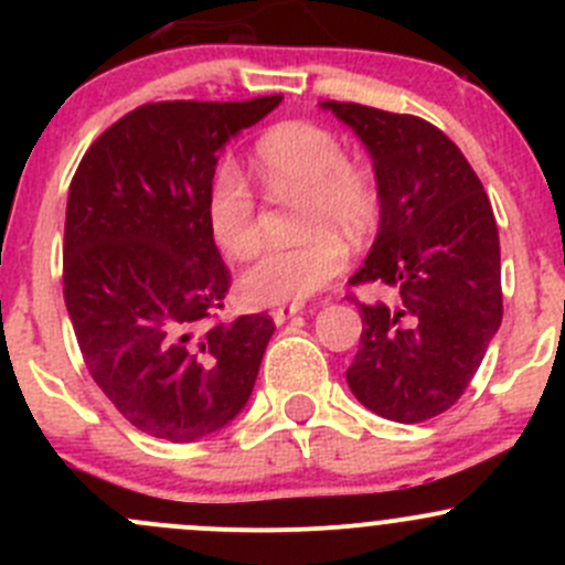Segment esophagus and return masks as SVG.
Returning <instances> with one entry per match:
<instances>
[{"label": "esophagus", "mask_w": 565, "mask_h": 565, "mask_svg": "<svg viewBox=\"0 0 565 565\" xmlns=\"http://www.w3.org/2000/svg\"><path fill=\"white\" fill-rule=\"evenodd\" d=\"M300 306H281V309H273V322L276 324H284L287 319H292L295 315H300Z\"/></svg>", "instance_id": "1"}]
</instances>
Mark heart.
Instances as JSON below:
<instances>
[{
  "instance_id": "obj_1",
  "label": "heart",
  "mask_w": 565,
  "mask_h": 565,
  "mask_svg": "<svg viewBox=\"0 0 565 565\" xmlns=\"http://www.w3.org/2000/svg\"><path fill=\"white\" fill-rule=\"evenodd\" d=\"M270 191L306 193L298 246H267L241 276L250 306H298L315 298L347 267V246L335 232L361 241L374 230L380 193L372 174L352 167L335 134L315 122H284L267 130L254 150ZM207 226L226 254L246 256L259 241L256 199L232 163L215 169L207 191Z\"/></svg>"
}]
</instances>
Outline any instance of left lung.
Instances as JSON below:
<instances>
[{"instance_id":"8db88e82","label":"left lung","mask_w":565,"mask_h":565,"mask_svg":"<svg viewBox=\"0 0 565 565\" xmlns=\"http://www.w3.org/2000/svg\"><path fill=\"white\" fill-rule=\"evenodd\" d=\"M319 106L355 130L377 180V237L350 281L398 292L393 309L358 303L363 333L347 385L372 413L420 424L457 404L503 319L492 204L459 147L426 119Z\"/></svg>"}]
</instances>
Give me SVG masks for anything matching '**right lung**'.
Instances as JSON below:
<instances>
[{
	"label": "right lung",
	"mask_w": 565,
	"mask_h": 565,
	"mask_svg": "<svg viewBox=\"0 0 565 565\" xmlns=\"http://www.w3.org/2000/svg\"><path fill=\"white\" fill-rule=\"evenodd\" d=\"M281 104L169 100L125 114L78 163L65 213V306L89 374L125 420L169 443L230 426L273 319L224 309L230 270L207 226L221 152Z\"/></svg>",
	"instance_id": "right-lung-1"
}]
</instances>
